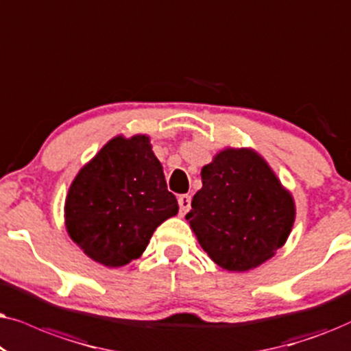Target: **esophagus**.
I'll return each instance as SVG.
<instances>
[{
	"label": "esophagus",
	"mask_w": 351,
	"mask_h": 351,
	"mask_svg": "<svg viewBox=\"0 0 351 351\" xmlns=\"http://www.w3.org/2000/svg\"><path fill=\"white\" fill-rule=\"evenodd\" d=\"M178 204H180V212H181V215L188 213L189 208H191V195H188V194L180 195V197H178Z\"/></svg>",
	"instance_id": "1"
}]
</instances>
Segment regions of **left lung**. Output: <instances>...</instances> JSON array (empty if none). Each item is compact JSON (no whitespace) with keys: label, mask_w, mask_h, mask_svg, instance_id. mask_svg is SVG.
<instances>
[{"label":"left lung","mask_w":351,"mask_h":351,"mask_svg":"<svg viewBox=\"0 0 351 351\" xmlns=\"http://www.w3.org/2000/svg\"><path fill=\"white\" fill-rule=\"evenodd\" d=\"M186 215L199 244L228 271L256 268L286 244L295 202L254 149L226 147L200 171Z\"/></svg>","instance_id":"obj_1"}]
</instances>
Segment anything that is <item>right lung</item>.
Masks as SVG:
<instances>
[{
	"label": "right lung",
	"mask_w": 351,
	"mask_h": 351,
	"mask_svg": "<svg viewBox=\"0 0 351 351\" xmlns=\"http://www.w3.org/2000/svg\"><path fill=\"white\" fill-rule=\"evenodd\" d=\"M65 228L97 263L119 268L146 250L154 231L178 213L146 134L112 138L78 171L65 197Z\"/></svg>",
	"instance_id": "obj_1"
}]
</instances>
